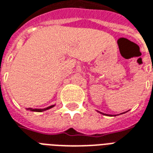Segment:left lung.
I'll list each match as a JSON object with an SVG mask.
<instances>
[{
    "instance_id": "8db88e82",
    "label": "left lung",
    "mask_w": 153,
    "mask_h": 153,
    "mask_svg": "<svg viewBox=\"0 0 153 153\" xmlns=\"http://www.w3.org/2000/svg\"><path fill=\"white\" fill-rule=\"evenodd\" d=\"M99 114H102V115H105V116H109V117H116V116H117V115H120V114H125V113H126V112H128V111H126L124 112V113H122V114H114V115H113V114H104V113H101V112H100V111H97Z\"/></svg>"
}]
</instances>
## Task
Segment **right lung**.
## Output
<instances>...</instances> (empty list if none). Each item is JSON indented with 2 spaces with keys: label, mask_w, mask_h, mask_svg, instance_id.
<instances>
[{
  "label": "right lung",
  "mask_w": 153,
  "mask_h": 153,
  "mask_svg": "<svg viewBox=\"0 0 153 153\" xmlns=\"http://www.w3.org/2000/svg\"><path fill=\"white\" fill-rule=\"evenodd\" d=\"M55 105H50V106H48V107H46V108H27V110H30V111L32 112H44L46 111V110H48V109H50V108H53Z\"/></svg>",
  "instance_id": "add662e5"
}]
</instances>
